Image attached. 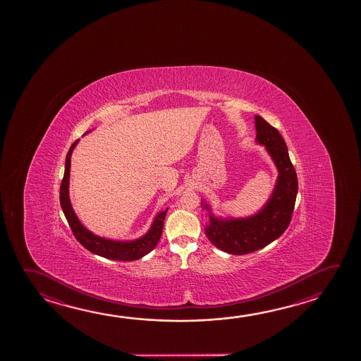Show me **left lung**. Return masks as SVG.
<instances>
[{"label": "left lung", "instance_id": "obj_1", "mask_svg": "<svg viewBox=\"0 0 361 361\" xmlns=\"http://www.w3.org/2000/svg\"><path fill=\"white\" fill-rule=\"evenodd\" d=\"M255 126L256 140L265 146L279 171L270 199L257 214L240 219L215 218L208 204H202L209 212V224L205 226L207 237L216 248L231 255L259 251L279 238L290 224L297 199V172L281 134L259 115L255 116Z\"/></svg>", "mask_w": 361, "mask_h": 361}]
</instances>
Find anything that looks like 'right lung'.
<instances>
[{
	"label": "right lung",
	"mask_w": 361,
	"mask_h": 361,
	"mask_svg": "<svg viewBox=\"0 0 361 361\" xmlns=\"http://www.w3.org/2000/svg\"><path fill=\"white\" fill-rule=\"evenodd\" d=\"M77 143H78V140H76L71 146L70 151L67 153L63 180H62L61 190H59L61 207H62L66 219L68 221L71 229L73 232V235L76 237V240L85 248L89 250L90 252L99 255V256L105 257V259H118V261H134V259H138L143 257V256H146L147 253L151 252L159 243V238L162 235L166 213H167L169 208L159 212L157 216L154 218V221H153L152 227L149 228V231L138 240L121 242V240H106V238H102L99 235L91 233L89 229L83 227L82 223L78 221V218H77V215L75 214L72 205H71L70 194H68L71 156H72V152H73Z\"/></svg>",
	"instance_id": "obj_1"
}]
</instances>
